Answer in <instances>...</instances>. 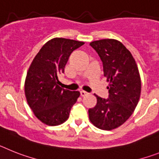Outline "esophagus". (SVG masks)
I'll return each instance as SVG.
<instances>
[{
    "label": "esophagus",
    "instance_id": "obj_1",
    "mask_svg": "<svg viewBox=\"0 0 159 159\" xmlns=\"http://www.w3.org/2000/svg\"><path fill=\"white\" fill-rule=\"evenodd\" d=\"M80 94H81V97H85V96H87L88 95V93H86V92H85V91H81V92H80Z\"/></svg>",
    "mask_w": 159,
    "mask_h": 159
}]
</instances>
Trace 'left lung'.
I'll use <instances>...</instances> for the list:
<instances>
[{"instance_id":"obj_1","label":"left lung","mask_w":159,"mask_h":159,"mask_svg":"<svg viewBox=\"0 0 159 159\" xmlns=\"http://www.w3.org/2000/svg\"><path fill=\"white\" fill-rule=\"evenodd\" d=\"M89 45L102 61L109 98L96 95L97 104L89 110V118L96 127L111 130L122 125L136 108L141 94L140 74L131 53L120 41L102 39Z\"/></svg>"}]
</instances>
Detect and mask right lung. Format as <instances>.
<instances>
[{
	"instance_id": "add662e5",
	"label": "right lung",
	"mask_w": 159,
	"mask_h": 159,
	"mask_svg": "<svg viewBox=\"0 0 159 159\" xmlns=\"http://www.w3.org/2000/svg\"><path fill=\"white\" fill-rule=\"evenodd\" d=\"M84 44L53 38L42 46L32 61L25 81V93L29 106L41 122L58 125L68 119L80 93L62 89L58 75L64 73L72 52Z\"/></svg>"
}]
</instances>
